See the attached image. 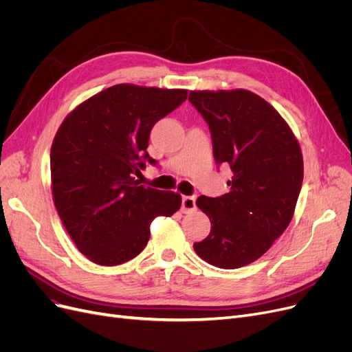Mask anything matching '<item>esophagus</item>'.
I'll list each match as a JSON object with an SVG mask.
<instances>
[{"mask_svg": "<svg viewBox=\"0 0 352 352\" xmlns=\"http://www.w3.org/2000/svg\"><path fill=\"white\" fill-rule=\"evenodd\" d=\"M195 201H197L195 197H182V212L188 214V212L195 211L197 208Z\"/></svg>", "mask_w": 352, "mask_h": 352, "instance_id": "esophagus-1", "label": "esophagus"}]
</instances>
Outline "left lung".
Masks as SVG:
<instances>
[{"label":"left lung","mask_w":352,"mask_h":352,"mask_svg":"<svg viewBox=\"0 0 352 352\" xmlns=\"http://www.w3.org/2000/svg\"><path fill=\"white\" fill-rule=\"evenodd\" d=\"M189 101L210 126L216 163L233 172L228 194L197 199L211 230L194 250L216 267L239 269L291 223L304 177L301 146L283 117L251 91H190Z\"/></svg>","instance_id":"1"}]
</instances>
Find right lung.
<instances>
[{"mask_svg":"<svg viewBox=\"0 0 352 352\" xmlns=\"http://www.w3.org/2000/svg\"><path fill=\"white\" fill-rule=\"evenodd\" d=\"M186 89L119 83L70 111L51 145V189L72 241L100 265L132 260L150 239L158 216H172L182 198L140 185L153 126L177 109Z\"/></svg>","mask_w":352,"mask_h":352,"instance_id":"add662e5","label":"right lung"}]
</instances>
